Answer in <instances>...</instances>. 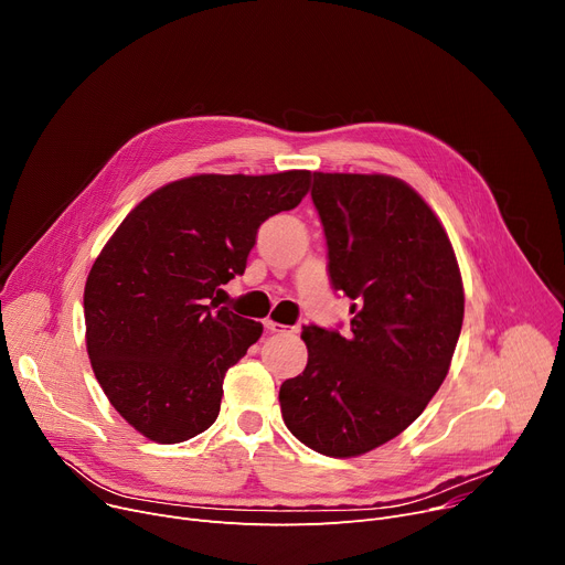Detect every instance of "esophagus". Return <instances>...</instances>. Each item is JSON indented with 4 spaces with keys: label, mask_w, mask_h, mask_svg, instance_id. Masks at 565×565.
I'll return each instance as SVG.
<instances>
[{
    "label": "esophagus",
    "mask_w": 565,
    "mask_h": 565,
    "mask_svg": "<svg viewBox=\"0 0 565 565\" xmlns=\"http://www.w3.org/2000/svg\"><path fill=\"white\" fill-rule=\"evenodd\" d=\"M265 330L273 332V334H290V332H298V328H286V324L275 322V320H265Z\"/></svg>",
    "instance_id": "esophagus-1"
}]
</instances>
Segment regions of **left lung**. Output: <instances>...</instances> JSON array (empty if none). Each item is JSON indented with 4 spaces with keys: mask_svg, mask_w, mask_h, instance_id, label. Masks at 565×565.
<instances>
[{
    "mask_svg": "<svg viewBox=\"0 0 565 565\" xmlns=\"http://www.w3.org/2000/svg\"><path fill=\"white\" fill-rule=\"evenodd\" d=\"M311 199L352 320L348 337L305 328L309 362L281 384V417L309 449L352 458L401 435L437 394L462 328V279L447 231L398 178L316 171Z\"/></svg>",
    "mask_w": 565,
    "mask_h": 565,
    "instance_id": "8db88e82",
    "label": "left lung"
}]
</instances>
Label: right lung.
I'll return each mask as SVG.
<instances>
[{"label":"right lung","mask_w":565,"mask_h":565,"mask_svg":"<svg viewBox=\"0 0 565 565\" xmlns=\"http://www.w3.org/2000/svg\"><path fill=\"white\" fill-rule=\"evenodd\" d=\"M309 171L201 173L146 196L96 258L84 288L86 350L114 409L175 444L211 428L226 371L263 324L220 307L258 226L298 205Z\"/></svg>","instance_id":"add662e5"}]
</instances>
